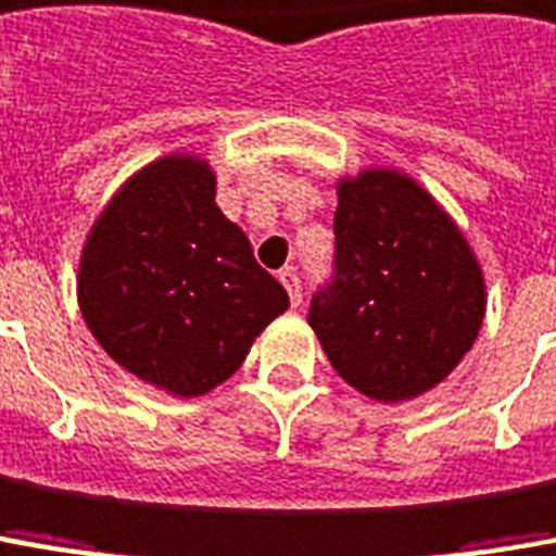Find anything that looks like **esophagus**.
<instances>
[{
  "label": "esophagus",
  "mask_w": 556,
  "mask_h": 556,
  "mask_svg": "<svg viewBox=\"0 0 556 556\" xmlns=\"http://www.w3.org/2000/svg\"><path fill=\"white\" fill-rule=\"evenodd\" d=\"M278 278H281V285H285L287 296H290V305H300V302H302V281L296 278V271L285 269L281 275H278Z\"/></svg>",
  "instance_id": "1"
}]
</instances>
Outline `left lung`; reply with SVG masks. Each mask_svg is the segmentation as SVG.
<instances>
[{
    "mask_svg": "<svg viewBox=\"0 0 556 556\" xmlns=\"http://www.w3.org/2000/svg\"><path fill=\"white\" fill-rule=\"evenodd\" d=\"M332 278L308 324L332 369L378 402L445 381L484 320V278L439 202L390 168L339 184Z\"/></svg>",
    "mask_w": 556,
    "mask_h": 556,
    "instance_id": "left-lung-1",
    "label": "left lung"
}]
</instances>
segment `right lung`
<instances>
[{
	"label": "right lung",
	"instance_id": "right-lung-1",
	"mask_svg": "<svg viewBox=\"0 0 556 556\" xmlns=\"http://www.w3.org/2000/svg\"><path fill=\"white\" fill-rule=\"evenodd\" d=\"M78 302L111 359L175 396L227 381L290 305L217 208L208 163L184 154L136 172L99 214Z\"/></svg>",
	"mask_w": 556,
	"mask_h": 556
}]
</instances>
